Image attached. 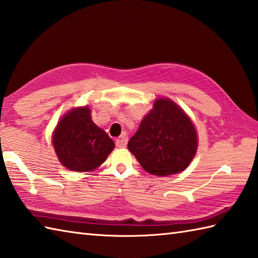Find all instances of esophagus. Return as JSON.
<instances>
[{"label": "esophagus", "mask_w": 258, "mask_h": 258, "mask_svg": "<svg viewBox=\"0 0 258 258\" xmlns=\"http://www.w3.org/2000/svg\"><path fill=\"white\" fill-rule=\"evenodd\" d=\"M127 143H128V137L125 135L120 136L119 138L115 140V145H117L118 148H124V147L127 146Z\"/></svg>", "instance_id": "obj_1"}]
</instances>
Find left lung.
Wrapping results in <instances>:
<instances>
[{"instance_id":"obj_1","label":"left lung","mask_w":258,"mask_h":258,"mask_svg":"<svg viewBox=\"0 0 258 258\" xmlns=\"http://www.w3.org/2000/svg\"><path fill=\"white\" fill-rule=\"evenodd\" d=\"M197 134L191 120L168 99H157L154 109L141 120L128 149L144 169L157 176L185 170L197 150Z\"/></svg>"}]
</instances>
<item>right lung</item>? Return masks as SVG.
<instances>
[{
    "mask_svg": "<svg viewBox=\"0 0 258 258\" xmlns=\"http://www.w3.org/2000/svg\"><path fill=\"white\" fill-rule=\"evenodd\" d=\"M52 143L61 164L78 172L96 169L114 148L106 131L92 121L88 107L67 113L57 123Z\"/></svg>",
    "mask_w": 258,
    "mask_h": 258,
    "instance_id": "obj_1",
    "label": "right lung"
}]
</instances>
